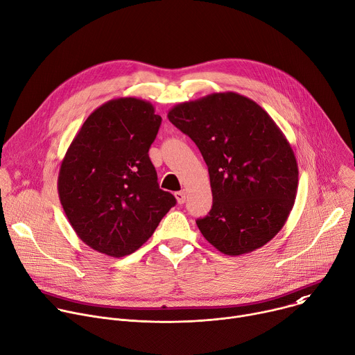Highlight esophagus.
I'll use <instances>...</instances> for the list:
<instances>
[{
    "label": "esophagus",
    "mask_w": 355,
    "mask_h": 355,
    "mask_svg": "<svg viewBox=\"0 0 355 355\" xmlns=\"http://www.w3.org/2000/svg\"><path fill=\"white\" fill-rule=\"evenodd\" d=\"M174 196H175V200H177L178 204H184L185 200H187V196H185L184 191H178V192H175Z\"/></svg>",
    "instance_id": "esophagus-1"
}]
</instances>
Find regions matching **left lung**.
I'll return each instance as SVG.
<instances>
[{"label": "left lung", "mask_w": 355, "mask_h": 355, "mask_svg": "<svg viewBox=\"0 0 355 355\" xmlns=\"http://www.w3.org/2000/svg\"><path fill=\"white\" fill-rule=\"evenodd\" d=\"M167 116L208 166L212 208L197 219L204 238L230 256L273 239L295 205L299 184L293 148L273 119L235 92L180 103Z\"/></svg>", "instance_id": "1"}]
</instances>
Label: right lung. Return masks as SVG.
<instances>
[{
    "instance_id": "1",
    "label": "right lung",
    "mask_w": 355,
    "mask_h": 355,
    "mask_svg": "<svg viewBox=\"0 0 355 355\" xmlns=\"http://www.w3.org/2000/svg\"><path fill=\"white\" fill-rule=\"evenodd\" d=\"M159 124L150 102L109 101L85 120L63 157L59 200L92 249L113 257L136 252L175 205L148 157Z\"/></svg>"
}]
</instances>
